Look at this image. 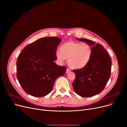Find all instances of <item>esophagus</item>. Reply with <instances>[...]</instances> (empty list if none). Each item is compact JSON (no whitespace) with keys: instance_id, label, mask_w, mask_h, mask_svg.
<instances>
[{"instance_id":"34e87169","label":"esophagus","mask_w":127,"mask_h":127,"mask_svg":"<svg viewBox=\"0 0 127 127\" xmlns=\"http://www.w3.org/2000/svg\"><path fill=\"white\" fill-rule=\"evenodd\" d=\"M70 71V70L69 69H68V68L66 69V74H68V73H69Z\"/></svg>"}]
</instances>
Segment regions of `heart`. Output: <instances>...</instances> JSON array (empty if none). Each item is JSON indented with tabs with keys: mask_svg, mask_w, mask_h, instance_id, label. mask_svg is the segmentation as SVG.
<instances>
[{
	"mask_svg": "<svg viewBox=\"0 0 127 127\" xmlns=\"http://www.w3.org/2000/svg\"><path fill=\"white\" fill-rule=\"evenodd\" d=\"M60 50L56 53L58 61L63 63L65 59L67 60L68 65L74 69H82L87 66L92 55V49L89 44L74 41L62 44Z\"/></svg>",
	"mask_w": 127,
	"mask_h": 127,
	"instance_id": "obj_1",
	"label": "heart"
}]
</instances>
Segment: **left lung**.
I'll return each instance as SVG.
<instances>
[{"instance_id":"8db88e82","label":"left lung","mask_w":127,"mask_h":127,"mask_svg":"<svg viewBox=\"0 0 127 127\" xmlns=\"http://www.w3.org/2000/svg\"><path fill=\"white\" fill-rule=\"evenodd\" d=\"M92 46V55L89 64L82 69L73 70L76 78L72 87L77 94L83 97L101 93L111 76L112 62L109 55L99 44L86 38H76Z\"/></svg>"}]
</instances>
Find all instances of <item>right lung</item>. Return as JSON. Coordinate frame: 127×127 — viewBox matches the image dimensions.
I'll return each mask as SVG.
<instances>
[{"instance_id": "add662e5", "label": "right lung", "mask_w": 127, "mask_h": 127, "mask_svg": "<svg viewBox=\"0 0 127 127\" xmlns=\"http://www.w3.org/2000/svg\"><path fill=\"white\" fill-rule=\"evenodd\" d=\"M62 40L45 37L27 45L16 62L17 78L24 91L34 97L45 96L51 92L57 78L66 68L58 65L56 53Z\"/></svg>"}]
</instances>
